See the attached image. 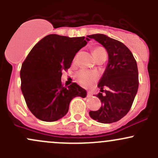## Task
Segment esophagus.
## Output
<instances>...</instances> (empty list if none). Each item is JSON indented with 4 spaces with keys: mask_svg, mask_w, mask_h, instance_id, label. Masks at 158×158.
Here are the masks:
<instances>
[{
    "mask_svg": "<svg viewBox=\"0 0 158 158\" xmlns=\"http://www.w3.org/2000/svg\"><path fill=\"white\" fill-rule=\"evenodd\" d=\"M92 93L91 92H87V97H92Z\"/></svg>",
    "mask_w": 158,
    "mask_h": 158,
    "instance_id": "1",
    "label": "esophagus"
}]
</instances>
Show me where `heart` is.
I'll use <instances>...</instances> for the list:
<instances>
[{"label":"heart","mask_w":158,"mask_h":158,"mask_svg":"<svg viewBox=\"0 0 158 158\" xmlns=\"http://www.w3.org/2000/svg\"><path fill=\"white\" fill-rule=\"evenodd\" d=\"M92 53H93V56L95 59L104 55V54L106 55V50L102 47H95L92 49ZM97 79H98V76L95 72L89 71L86 69L79 70L76 74V79L77 82L84 87H88L92 85L94 82H96Z\"/></svg>","instance_id":"1"}]
</instances>
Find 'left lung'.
Segmentation results:
<instances>
[{"label":"left lung","instance_id":"1","mask_svg":"<svg viewBox=\"0 0 158 158\" xmlns=\"http://www.w3.org/2000/svg\"><path fill=\"white\" fill-rule=\"evenodd\" d=\"M101 44L109 54V63L98 82L101 89L96 95L102 102L98 111H90L89 115L100 123L118 122L130 111L138 89V70L133 54L122 42L104 34L89 35ZM106 88V90H104Z\"/></svg>","mask_w":158,"mask_h":158}]
</instances>
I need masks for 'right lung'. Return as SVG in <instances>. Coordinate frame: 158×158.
Segmentation results:
<instances>
[{"instance_id":"add662e5","label":"right lung","mask_w":158,"mask_h":158,"mask_svg":"<svg viewBox=\"0 0 158 158\" xmlns=\"http://www.w3.org/2000/svg\"><path fill=\"white\" fill-rule=\"evenodd\" d=\"M88 40L85 36L49 34L30 50L20 69V88L28 109L38 119L59 120L68 112L73 98L86 96V91L76 82L63 86L61 76Z\"/></svg>"}]
</instances>
